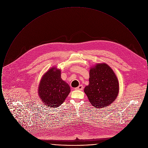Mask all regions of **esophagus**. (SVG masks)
Returning <instances> with one entry per match:
<instances>
[{"label":"esophagus","mask_w":148,"mask_h":148,"mask_svg":"<svg viewBox=\"0 0 148 148\" xmlns=\"http://www.w3.org/2000/svg\"><path fill=\"white\" fill-rule=\"evenodd\" d=\"M77 90H82L83 89V86L82 85H80L77 86V88H76Z\"/></svg>","instance_id":"obj_1"}]
</instances>
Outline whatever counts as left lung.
Wrapping results in <instances>:
<instances>
[{
	"instance_id": "obj_1",
	"label": "left lung",
	"mask_w": 148,
	"mask_h": 148,
	"mask_svg": "<svg viewBox=\"0 0 148 148\" xmlns=\"http://www.w3.org/2000/svg\"><path fill=\"white\" fill-rule=\"evenodd\" d=\"M89 84L85 93L95 107L103 108L109 106L117 98L119 83L112 68L106 64H98L89 73Z\"/></svg>"
}]
</instances>
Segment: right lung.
I'll use <instances>...</instances> for the list:
<instances>
[{"label":"right lung","mask_w":148,"mask_h":148,"mask_svg":"<svg viewBox=\"0 0 148 148\" xmlns=\"http://www.w3.org/2000/svg\"><path fill=\"white\" fill-rule=\"evenodd\" d=\"M60 70L52 68L42 77L38 93L45 105L56 108L61 105L71 92L69 85L61 78Z\"/></svg>","instance_id":"1"}]
</instances>
